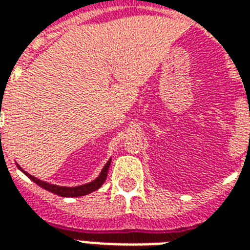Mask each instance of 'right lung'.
<instances>
[{
    "label": "right lung",
    "mask_w": 250,
    "mask_h": 250,
    "mask_svg": "<svg viewBox=\"0 0 250 250\" xmlns=\"http://www.w3.org/2000/svg\"><path fill=\"white\" fill-rule=\"evenodd\" d=\"M16 165H17L19 170H21L28 178L32 179V181H33L36 185H39L40 188H45V190H48V191H51V193L53 194H57V195H60V197L72 198V197H83V195H87V194L92 193L95 190H98V188L104 184V181L107 178L109 165H111V158L108 159V162L104 165V167L102 168V171L99 173V175L96 178L93 179V181H91V182H88V184L79 185V186H59V185L49 184V182H45V181H41V179L36 178L35 175H32V174L26 173L25 170H22V167L20 166L19 163H16Z\"/></svg>",
    "instance_id": "add662e5"
}]
</instances>
